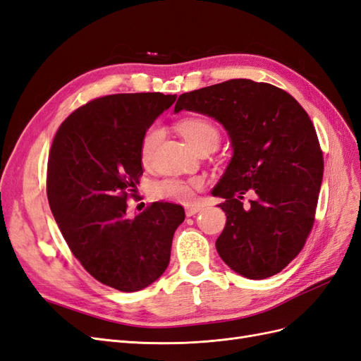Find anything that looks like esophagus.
Masks as SVG:
<instances>
[{
	"label": "esophagus",
	"mask_w": 361,
	"mask_h": 361,
	"mask_svg": "<svg viewBox=\"0 0 361 361\" xmlns=\"http://www.w3.org/2000/svg\"><path fill=\"white\" fill-rule=\"evenodd\" d=\"M202 209H203V207L200 204H190V206L185 207V212H187V216H192L197 212H200Z\"/></svg>",
	"instance_id": "esophagus-1"
}]
</instances>
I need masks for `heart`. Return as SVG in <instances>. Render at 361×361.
<instances>
[{
    "mask_svg": "<svg viewBox=\"0 0 361 361\" xmlns=\"http://www.w3.org/2000/svg\"><path fill=\"white\" fill-rule=\"evenodd\" d=\"M179 133L183 138L195 149L200 150L206 146H215L220 141V130L212 120L202 116L185 117L178 122ZM162 130L159 126L154 125L145 130L140 141V158L143 164H149L154 159L158 145L161 143ZM204 185L202 178H191L188 180L182 179H164L155 183L154 194L162 200L183 202L188 203L194 199L195 190H200Z\"/></svg>",
    "mask_w": 361,
    "mask_h": 361,
    "instance_id": "1",
    "label": "heart"
}]
</instances>
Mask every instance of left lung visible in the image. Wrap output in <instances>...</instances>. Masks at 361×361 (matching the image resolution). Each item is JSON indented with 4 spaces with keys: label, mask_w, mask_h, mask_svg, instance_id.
Instances as JSON below:
<instances>
[{
    "label": "left lung",
    "mask_w": 361,
    "mask_h": 361,
    "mask_svg": "<svg viewBox=\"0 0 361 361\" xmlns=\"http://www.w3.org/2000/svg\"><path fill=\"white\" fill-rule=\"evenodd\" d=\"M215 118L233 154L212 190L226 199V227L215 247L239 276L262 280L297 257L314 221L324 174L322 152L309 114L285 90L231 80L183 93L174 113ZM255 200L248 207L243 194Z\"/></svg>",
    "instance_id": "left-lung-1"
}]
</instances>
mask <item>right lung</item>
<instances>
[{
	"mask_svg": "<svg viewBox=\"0 0 361 361\" xmlns=\"http://www.w3.org/2000/svg\"><path fill=\"white\" fill-rule=\"evenodd\" d=\"M176 94H110L75 110L59 128L48 159V202L63 238L90 276L120 292L158 280L170 262L183 207L154 202L134 218L128 192L143 174L140 141Z\"/></svg>",
	"mask_w": 361,
	"mask_h": 361,
	"instance_id": "obj_1",
	"label": "right lung"
}]
</instances>
